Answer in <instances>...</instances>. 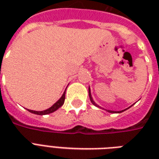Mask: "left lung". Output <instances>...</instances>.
<instances>
[{
  "mask_svg": "<svg viewBox=\"0 0 159 159\" xmlns=\"http://www.w3.org/2000/svg\"><path fill=\"white\" fill-rule=\"evenodd\" d=\"M89 97H90V100H91V102H92V104L94 105V106H97V107H100L98 105H97L96 103H95L94 101H93V99H92V95H91V90H90V87H89ZM125 111V110H123V111H109L108 110L107 111H108V112H110V113H116V112H117V113H120V112H123V111Z\"/></svg>",
  "mask_w": 159,
  "mask_h": 159,
  "instance_id": "left-lung-1",
  "label": "left lung"
}]
</instances>
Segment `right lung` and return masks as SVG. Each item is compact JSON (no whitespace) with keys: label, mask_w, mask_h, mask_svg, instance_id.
Returning <instances> with one entry per match:
<instances>
[{"label":"right lung","mask_w":159,"mask_h":159,"mask_svg":"<svg viewBox=\"0 0 159 159\" xmlns=\"http://www.w3.org/2000/svg\"><path fill=\"white\" fill-rule=\"evenodd\" d=\"M65 92H66V91L64 92V93L62 94V96L61 97V98H60L58 101H57L55 104H53V106H51L50 108L47 109V110H45V111H31V110H28L30 112H31V113L33 114H36V115H39V116H43V115H47V114H50V113H53V112H54L55 111H57V109L60 108L61 106L63 105V103H64V101H65Z\"/></svg>","instance_id":"add662e5"}]
</instances>
